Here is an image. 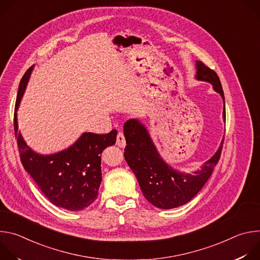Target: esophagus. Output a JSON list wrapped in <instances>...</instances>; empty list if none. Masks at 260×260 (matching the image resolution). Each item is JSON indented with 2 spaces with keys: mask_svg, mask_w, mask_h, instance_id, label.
Listing matches in <instances>:
<instances>
[{
  "mask_svg": "<svg viewBox=\"0 0 260 260\" xmlns=\"http://www.w3.org/2000/svg\"><path fill=\"white\" fill-rule=\"evenodd\" d=\"M116 144L121 147V148H124L125 145H126V142H125V137H124V134L122 132H119L118 135H117V140H116Z\"/></svg>",
  "mask_w": 260,
  "mask_h": 260,
  "instance_id": "esophagus-1",
  "label": "esophagus"
}]
</instances>
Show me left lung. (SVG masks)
Wrapping results in <instances>:
<instances>
[{
  "label": "left lung",
  "mask_w": 260,
  "mask_h": 260,
  "mask_svg": "<svg viewBox=\"0 0 260 260\" xmlns=\"http://www.w3.org/2000/svg\"><path fill=\"white\" fill-rule=\"evenodd\" d=\"M197 79L208 81L224 101L221 82L215 71L197 61ZM225 118V103L223 109ZM126 146L124 158L137 177L146 200L159 209H173L191 201L203 188L220 159L223 141L217 152L193 174H182L169 167L159 156L148 132L136 119L124 123Z\"/></svg>",
  "instance_id": "8db88e82"
}]
</instances>
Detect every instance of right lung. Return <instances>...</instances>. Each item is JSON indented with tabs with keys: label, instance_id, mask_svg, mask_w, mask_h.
<instances>
[{
	"label": "right lung",
	"instance_id": "right-lung-1",
	"mask_svg": "<svg viewBox=\"0 0 260 260\" xmlns=\"http://www.w3.org/2000/svg\"><path fill=\"white\" fill-rule=\"evenodd\" d=\"M32 67L20 80L14 111V133L24 170L38 185L42 193L56 207L80 211L98 198L102 182L101 154L116 142L117 131L98 135L84 133L68 149L51 155L35 153L18 132L16 111L24 92Z\"/></svg>",
	"mask_w": 260,
	"mask_h": 260
}]
</instances>
